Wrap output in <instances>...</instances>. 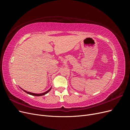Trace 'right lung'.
Listing matches in <instances>:
<instances>
[{
    "label": "right lung",
    "mask_w": 130,
    "mask_h": 130,
    "mask_svg": "<svg viewBox=\"0 0 130 130\" xmlns=\"http://www.w3.org/2000/svg\"><path fill=\"white\" fill-rule=\"evenodd\" d=\"M23 91H24L25 92H26V93H27V94H30V95H34V96H42V95H45V94H46V93H48L50 90H51V89H52V87H51L49 90H47V91H46L45 92H44V93H41V94H36V93H31V92H27L26 90H24V89H23L22 88H21Z\"/></svg>",
    "instance_id": "add662e5"
}]
</instances>
